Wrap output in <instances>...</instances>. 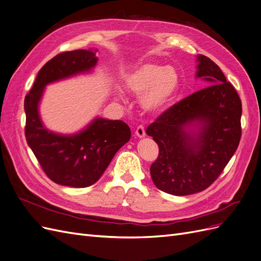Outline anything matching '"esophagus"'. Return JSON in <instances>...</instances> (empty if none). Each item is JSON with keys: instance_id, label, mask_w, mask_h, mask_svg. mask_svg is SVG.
<instances>
[{"instance_id": "1", "label": "esophagus", "mask_w": 261, "mask_h": 261, "mask_svg": "<svg viewBox=\"0 0 261 261\" xmlns=\"http://www.w3.org/2000/svg\"><path fill=\"white\" fill-rule=\"evenodd\" d=\"M135 134H136V136H137V137H139V138H143V137H145V136H146V132H145L144 126L139 125L138 127L136 128Z\"/></svg>"}]
</instances>
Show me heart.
I'll use <instances>...</instances> for the list:
<instances>
[{"label":"heart","instance_id":"obj_1","mask_svg":"<svg viewBox=\"0 0 261 261\" xmlns=\"http://www.w3.org/2000/svg\"><path fill=\"white\" fill-rule=\"evenodd\" d=\"M180 77L175 67L158 63H144L124 76V87L128 92L140 96V105L147 112H158L175 98Z\"/></svg>","mask_w":261,"mask_h":261}]
</instances>
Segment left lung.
Instances as JSON below:
<instances>
[{
	"label": "left lung",
	"instance_id": "1",
	"mask_svg": "<svg viewBox=\"0 0 261 261\" xmlns=\"http://www.w3.org/2000/svg\"><path fill=\"white\" fill-rule=\"evenodd\" d=\"M197 61L196 77L210 86L165 110L146 129L159 146L150 167L153 183L175 196L208 188L231 160L242 136L239 93L215 62L204 55ZM191 125L197 133L186 129Z\"/></svg>",
	"mask_w": 261,
	"mask_h": 261
}]
</instances>
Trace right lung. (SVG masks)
<instances>
[{
	"instance_id": "1",
	"label": "right lung",
	"mask_w": 261,
	"mask_h": 261,
	"mask_svg": "<svg viewBox=\"0 0 261 261\" xmlns=\"http://www.w3.org/2000/svg\"><path fill=\"white\" fill-rule=\"evenodd\" d=\"M97 49L75 50L58 54L39 70L33 88L25 97L27 144L43 172L54 183L87 187L96 183L124 144L130 129L123 121L98 117L75 135H59L46 129L39 116L38 106L44 87L96 66Z\"/></svg>"
}]
</instances>
